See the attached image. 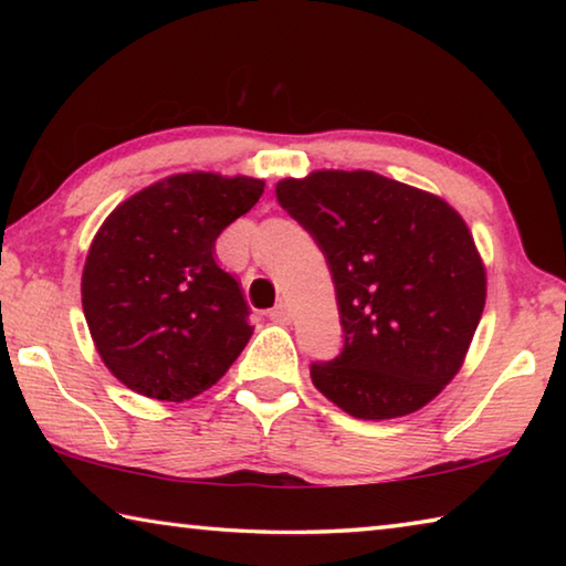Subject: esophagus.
Here are the masks:
<instances>
[{"label":"esophagus","mask_w":566,"mask_h":566,"mask_svg":"<svg viewBox=\"0 0 566 566\" xmlns=\"http://www.w3.org/2000/svg\"><path fill=\"white\" fill-rule=\"evenodd\" d=\"M270 319H272V322H280V324H290V319H292L290 306H286L284 302L276 304L274 310H270Z\"/></svg>","instance_id":"1"}]
</instances>
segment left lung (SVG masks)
I'll use <instances>...</instances> for the list:
<instances>
[{
  "label": "left lung",
  "instance_id": "obj_1",
  "mask_svg": "<svg viewBox=\"0 0 566 566\" xmlns=\"http://www.w3.org/2000/svg\"><path fill=\"white\" fill-rule=\"evenodd\" d=\"M276 199L329 264L344 347L314 361V387L357 419L429 405L462 367L482 319L486 272L442 197L377 171L282 179Z\"/></svg>",
  "mask_w": 566,
  "mask_h": 566
}]
</instances>
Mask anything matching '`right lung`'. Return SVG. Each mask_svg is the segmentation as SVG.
<instances>
[{"label": "right lung", "mask_w": 566, "mask_h": 566, "mask_svg": "<svg viewBox=\"0 0 566 566\" xmlns=\"http://www.w3.org/2000/svg\"><path fill=\"white\" fill-rule=\"evenodd\" d=\"M264 191L262 179L187 171L149 185L94 234L82 306L102 361L124 387L185 401L217 385L252 327L214 242Z\"/></svg>", "instance_id": "add662e5"}]
</instances>
